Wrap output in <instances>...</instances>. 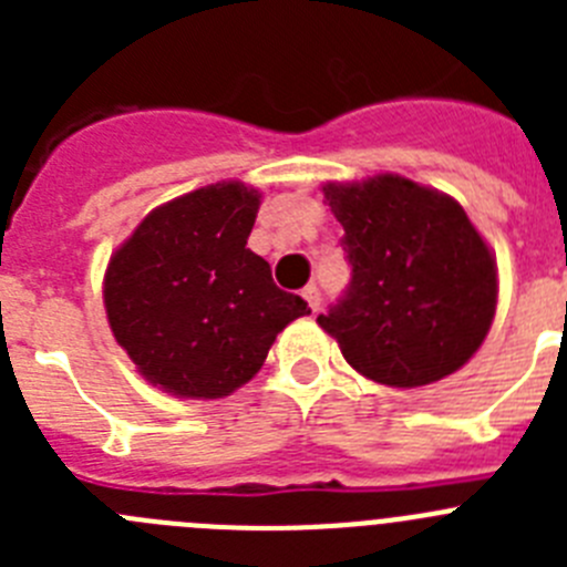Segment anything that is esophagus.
Instances as JSON below:
<instances>
[{"mask_svg":"<svg viewBox=\"0 0 567 567\" xmlns=\"http://www.w3.org/2000/svg\"><path fill=\"white\" fill-rule=\"evenodd\" d=\"M303 298H307L309 309H312V312H318V309H320V289L315 287V284H309V287L303 289Z\"/></svg>","mask_w":567,"mask_h":567,"instance_id":"1","label":"esophagus"}]
</instances>
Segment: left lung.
<instances>
[{
  "instance_id": "1",
  "label": "left lung",
  "mask_w": 567,
  "mask_h": 567,
  "mask_svg": "<svg viewBox=\"0 0 567 567\" xmlns=\"http://www.w3.org/2000/svg\"><path fill=\"white\" fill-rule=\"evenodd\" d=\"M323 193L352 280L318 323L349 365L398 389L457 372L497 309V267L465 209L389 173Z\"/></svg>"
}]
</instances>
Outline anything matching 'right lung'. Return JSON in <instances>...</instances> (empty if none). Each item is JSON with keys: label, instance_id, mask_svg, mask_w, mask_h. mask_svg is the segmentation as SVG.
Listing matches in <instances>:
<instances>
[{"label": "right lung", "instance_id": "1", "mask_svg": "<svg viewBox=\"0 0 567 567\" xmlns=\"http://www.w3.org/2000/svg\"><path fill=\"white\" fill-rule=\"evenodd\" d=\"M258 204V189L209 184L153 209L110 258V329L164 392L227 398L255 378L280 329L309 315L247 249Z\"/></svg>", "mask_w": 567, "mask_h": 567}]
</instances>
